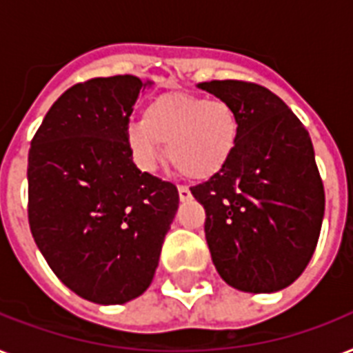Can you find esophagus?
Wrapping results in <instances>:
<instances>
[{
	"label": "esophagus",
	"mask_w": 353,
	"mask_h": 353,
	"mask_svg": "<svg viewBox=\"0 0 353 353\" xmlns=\"http://www.w3.org/2000/svg\"><path fill=\"white\" fill-rule=\"evenodd\" d=\"M177 192H179V199L181 201H188V199L192 198V194H190V190L187 187H177Z\"/></svg>",
	"instance_id": "34e87169"
}]
</instances>
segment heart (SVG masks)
I'll use <instances>...</instances> for the list:
<instances>
[{"label":"heart","instance_id":"b5f03b06","mask_svg":"<svg viewBox=\"0 0 353 353\" xmlns=\"http://www.w3.org/2000/svg\"><path fill=\"white\" fill-rule=\"evenodd\" d=\"M240 139V121L225 101L170 91L155 97L143 110V119L130 122L126 144L135 165L154 172L168 157L190 179L216 176L229 163Z\"/></svg>","mask_w":353,"mask_h":353}]
</instances>
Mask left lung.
Returning <instances> with one entry per match:
<instances>
[{
	"label": "left lung",
	"mask_w": 353,
	"mask_h": 353,
	"mask_svg": "<svg viewBox=\"0 0 353 353\" xmlns=\"http://www.w3.org/2000/svg\"><path fill=\"white\" fill-rule=\"evenodd\" d=\"M240 121L232 157L190 188L207 212L205 238L216 271L234 290L274 293L312 260L324 218V188L312 139L284 101L240 80L199 82Z\"/></svg>",
	"instance_id": "obj_1"
}]
</instances>
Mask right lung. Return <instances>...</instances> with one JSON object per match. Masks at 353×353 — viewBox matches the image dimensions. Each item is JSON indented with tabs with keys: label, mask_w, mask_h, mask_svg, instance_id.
I'll return each mask as SVG.
<instances>
[{
	"label": "right lung",
	"mask_w": 353,
	"mask_h": 353,
	"mask_svg": "<svg viewBox=\"0 0 353 353\" xmlns=\"http://www.w3.org/2000/svg\"><path fill=\"white\" fill-rule=\"evenodd\" d=\"M133 74L69 88L29 150V223L52 273L95 304H124L148 290L179 207L177 188L141 172L126 144L137 97Z\"/></svg>",
	"instance_id": "1"
}]
</instances>
